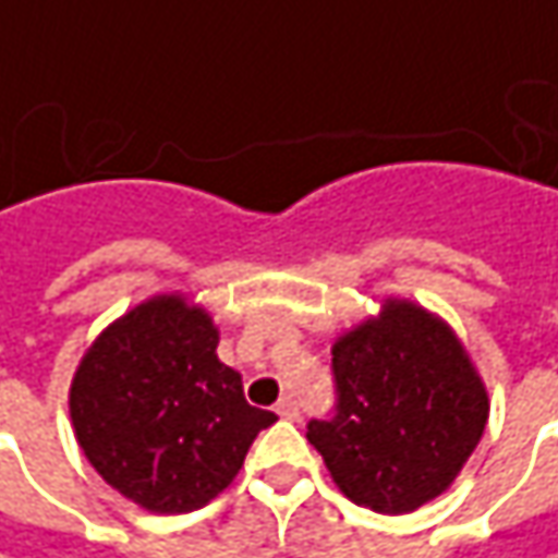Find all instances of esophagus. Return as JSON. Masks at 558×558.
Wrapping results in <instances>:
<instances>
[{
  "label": "esophagus",
  "instance_id": "esophagus-1",
  "mask_svg": "<svg viewBox=\"0 0 558 558\" xmlns=\"http://www.w3.org/2000/svg\"><path fill=\"white\" fill-rule=\"evenodd\" d=\"M276 413H279L282 418H298L301 416V407H298L291 397H282V400L276 403Z\"/></svg>",
  "mask_w": 558,
  "mask_h": 558
}]
</instances>
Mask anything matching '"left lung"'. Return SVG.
I'll use <instances>...</instances> for the list:
<instances>
[{"mask_svg": "<svg viewBox=\"0 0 558 558\" xmlns=\"http://www.w3.org/2000/svg\"><path fill=\"white\" fill-rule=\"evenodd\" d=\"M335 407L307 422L335 484L373 512H413L460 475L487 425V395L457 335L391 301L332 348Z\"/></svg>", "mask_w": 558, "mask_h": 558, "instance_id": "1", "label": "left lung"}]
</instances>
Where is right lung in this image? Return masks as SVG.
Segmentation results:
<instances>
[{
  "label": "right lung",
  "instance_id": "add662e5",
  "mask_svg": "<svg viewBox=\"0 0 558 558\" xmlns=\"http://www.w3.org/2000/svg\"><path fill=\"white\" fill-rule=\"evenodd\" d=\"M210 316L183 298H155L86 351L71 418L96 472L151 512L214 500L276 413L251 407L242 375L217 360Z\"/></svg>",
  "mask_w": 558,
  "mask_h": 558
}]
</instances>
